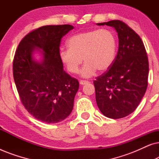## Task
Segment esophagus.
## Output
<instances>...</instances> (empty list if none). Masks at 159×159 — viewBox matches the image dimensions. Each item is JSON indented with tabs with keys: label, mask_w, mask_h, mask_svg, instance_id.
I'll return each mask as SVG.
<instances>
[{
	"label": "esophagus",
	"mask_w": 159,
	"mask_h": 159,
	"mask_svg": "<svg viewBox=\"0 0 159 159\" xmlns=\"http://www.w3.org/2000/svg\"><path fill=\"white\" fill-rule=\"evenodd\" d=\"M89 83L88 81H86V80H80V84H82V85H84V84Z\"/></svg>",
	"instance_id": "esophagus-1"
}]
</instances>
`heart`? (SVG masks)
Wrapping results in <instances>:
<instances>
[{"label": "heart", "instance_id": "1", "mask_svg": "<svg viewBox=\"0 0 159 159\" xmlns=\"http://www.w3.org/2000/svg\"><path fill=\"white\" fill-rule=\"evenodd\" d=\"M68 49L60 52V58L71 74L79 72L82 61L85 62L80 75L89 78L96 72L108 70L114 64L117 51V40L108 29L91 30L71 36L67 40Z\"/></svg>", "mask_w": 159, "mask_h": 159}]
</instances>
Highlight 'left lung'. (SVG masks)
<instances>
[{
  "label": "left lung",
  "mask_w": 159,
  "mask_h": 159,
  "mask_svg": "<svg viewBox=\"0 0 159 159\" xmlns=\"http://www.w3.org/2000/svg\"><path fill=\"white\" fill-rule=\"evenodd\" d=\"M114 27L118 34L119 50L114 64L93 82L95 99L102 114L120 119L132 114L144 96L149 65L140 36L119 20L98 23Z\"/></svg>",
  "instance_id": "1"
}]
</instances>
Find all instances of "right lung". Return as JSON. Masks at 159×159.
Masks as SVG:
<instances>
[{
  "instance_id": "add662e5",
  "label": "right lung",
  "mask_w": 159,
  "mask_h": 159,
  "mask_svg": "<svg viewBox=\"0 0 159 159\" xmlns=\"http://www.w3.org/2000/svg\"><path fill=\"white\" fill-rule=\"evenodd\" d=\"M73 29L43 26L27 34L15 53L13 74L19 97L27 111L43 122H60L73 109L79 82L64 70L59 53L61 40ZM38 52L40 60L34 57Z\"/></svg>"
}]
</instances>
